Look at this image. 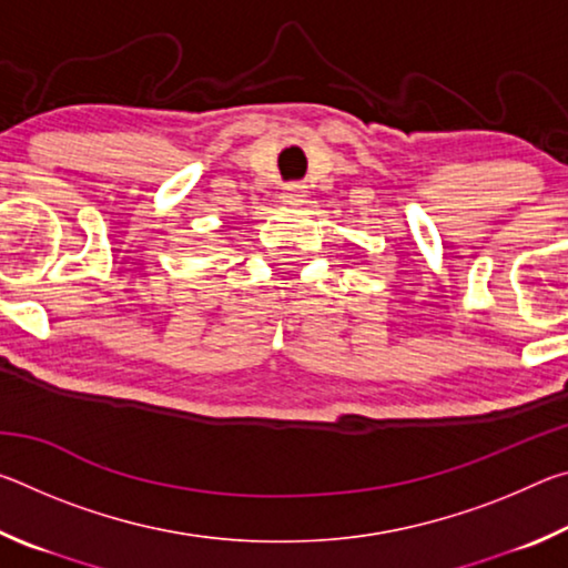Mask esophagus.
<instances>
[{
	"label": "esophagus",
	"mask_w": 568,
	"mask_h": 568,
	"mask_svg": "<svg viewBox=\"0 0 568 568\" xmlns=\"http://www.w3.org/2000/svg\"><path fill=\"white\" fill-rule=\"evenodd\" d=\"M305 185H301V182H291V185L283 187V203L287 205H301L305 203Z\"/></svg>",
	"instance_id": "obj_1"
}]
</instances>
